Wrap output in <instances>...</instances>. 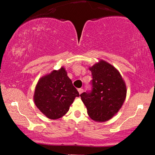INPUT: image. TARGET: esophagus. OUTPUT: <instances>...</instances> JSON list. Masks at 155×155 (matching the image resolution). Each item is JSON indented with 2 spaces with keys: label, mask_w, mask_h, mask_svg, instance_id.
Instances as JSON below:
<instances>
[{
  "label": "esophagus",
  "mask_w": 155,
  "mask_h": 155,
  "mask_svg": "<svg viewBox=\"0 0 155 155\" xmlns=\"http://www.w3.org/2000/svg\"><path fill=\"white\" fill-rule=\"evenodd\" d=\"M78 93H79V94H82L83 93V90L82 88H79L78 90Z\"/></svg>",
  "instance_id": "esophagus-1"
}]
</instances>
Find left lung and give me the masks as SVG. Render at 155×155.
I'll return each instance as SVG.
<instances>
[{
  "label": "left lung",
  "instance_id": "8db88e82",
  "mask_svg": "<svg viewBox=\"0 0 155 155\" xmlns=\"http://www.w3.org/2000/svg\"><path fill=\"white\" fill-rule=\"evenodd\" d=\"M92 80L91 91L80 95L87 114L97 122L111 119L121 108L127 96V88L120 72L108 63L100 61L90 68Z\"/></svg>",
  "mask_w": 155,
  "mask_h": 155
}]
</instances>
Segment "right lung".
Here are the masks:
<instances>
[{
	"label": "right lung",
	"instance_id": "add662e5",
	"mask_svg": "<svg viewBox=\"0 0 155 155\" xmlns=\"http://www.w3.org/2000/svg\"><path fill=\"white\" fill-rule=\"evenodd\" d=\"M79 93L67 76L64 68L53 70L40 78L37 84L34 102L49 119L60 118L66 114Z\"/></svg>",
	"mask_w": 155,
	"mask_h": 155
}]
</instances>
